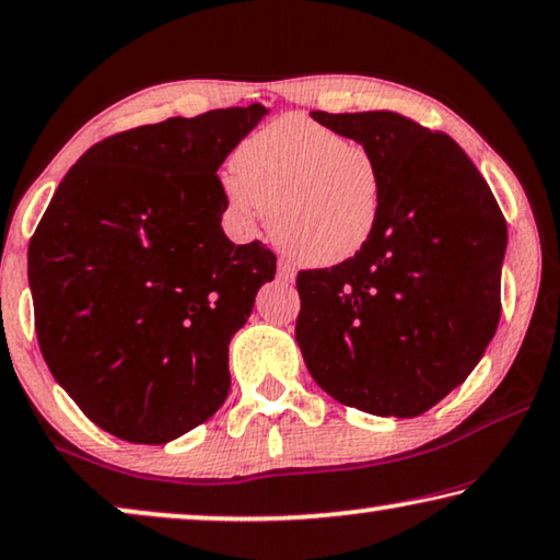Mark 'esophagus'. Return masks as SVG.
Returning <instances> with one entry per match:
<instances>
[{
	"label": "esophagus",
	"instance_id": "1",
	"mask_svg": "<svg viewBox=\"0 0 560 560\" xmlns=\"http://www.w3.org/2000/svg\"><path fill=\"white\" fill-rule=\"evenodd\" d=\"M278 278H280V280H285V282H293V280H295V270H293V265L285 262V260H280V262H278Z\"/></svg>",
	"mask_w": 560,
	"mask_h": 560
}]
</instances>
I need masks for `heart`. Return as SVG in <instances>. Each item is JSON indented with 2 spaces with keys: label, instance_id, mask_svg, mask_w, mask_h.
I'll list each match as a JSON object with an SVG mask.
<instances>
[{
  "label": "heart",
  "instance_id": "heart-1",
  "mask_svg": "<svg viewBox=\"0 0 560 560\" xmlns=\"http://www.w3.org/2000/svg\"><path fill=\"white\" fill-rule=\"evenodd\" d=\"M224 201L242 230L270 212V234L295 262L334 267L374 237L386 172L374 149L307 116H282L232 153Z\"/></svg>",
  "mask_w": 560,
  "mask_h": 560
}]
</instances>
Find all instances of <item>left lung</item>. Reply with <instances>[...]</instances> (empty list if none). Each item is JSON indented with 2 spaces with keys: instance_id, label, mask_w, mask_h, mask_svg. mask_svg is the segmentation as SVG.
Segmentation results:
<instances>
[{
  "instance_id": "1",
  "label": "left lung",
  "mask_w": 560,
  "mask_h": 560,
  "mask_svg": "<svg viewBox=\"0 0 560 560\" xmlns=\"http://www.w3.org/2000/svg\"><path fill=\"white\" fill-rule=\"evenodd\" d=\"M311 116L376 151L386 207L359 255L298 275V346L336 401L419 417L469 376L495 336L505 217L447 133L392 110Z\"/></svg>"
}]
</instances>
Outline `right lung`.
Masks as SVG:
<instances>
[{"label": "right lung", "mask_w": 560, "mask_h": 560, "mask_svg": "<svg viewBox=\"0 0 560 560\" xmlns=\"http://www.w3.org/2000/svg\"><path fill=\"white\" fill-rule=\"evenodd\" d=\"M265 113L253 103L108 136L65 174L32 234L39 351L118 440L172 442L230 394V340L275 255L226 240L217 168Z\"/></svg>", "instance_id": "add662e5"}]
</instances>
